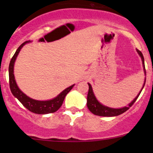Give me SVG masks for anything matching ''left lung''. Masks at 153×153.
Here are the masks:
<instances>
[{"label": "left lung", "instance_id": "1", "mask_svg": "<svg viewBox=\"0 0 153 153\" xmlns=\"http://www.w3.org/2000/svg\"><path fill=\"white\" fill-rule=\"evenodd\" d=\"M137 52H138V55H140V57L141 58V60H142L143 63V70H144V73L146 75V69H145V66H144V58H143V54L141 53V52L138 49H137ZM145 82H146V79H145L144 84H143V86L141 89V90L140 91V92L138 93V95H137L135 98V99L129 104L128 106H124L123 108H119V109H114V108H110L108 107V106H106L103 104H101V103L98 102V100L95 98V95L93 93V91H92V88L90 84L88 83V85H89V92H88L87 95V107L88 109H89L92 113H93L94 115H99V116H104V117H112V116H117V115H119L121 114L124 113V112H126V110L129 109L132 105H133L134 103L135 102V101L137 100V98L139 96L140 93L142 91L143 86H144Z\"/></svg>", "mask_w": 153, "mask_h": 153}]
</instances>
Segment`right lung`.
Here are the masks:
<instances>
[{"instance_id":"obj_1","label":"right lung","mask_w":153,"mask_h":153,"mask_svg":"<svg viewBox=\"0 0 153 153\" xmlns=\"http://www.w3.org/2000/svg\"><path fill=\"white\" fill-rule=\"evenodd\" d=\"M30 42V41H27L23 43L18 49L15 53L14 54L13 57L11 59L10 66H9V78H10V87L12 95L18 98V101L21 103L30 112H34L35 114H48L55 112L61 107L62 105L64 100L68 92L72 89L75 84L69 86L67 89L61 92L57 97L54 98L53 99L49 100V101H37V100L32 99L29 98L27 95L24 93L21 89L18 88V85L15 81V76H14V64L16 60L18 53L21 51V48L24 47L26 44Z\"/></svg>"}]
</instances>
